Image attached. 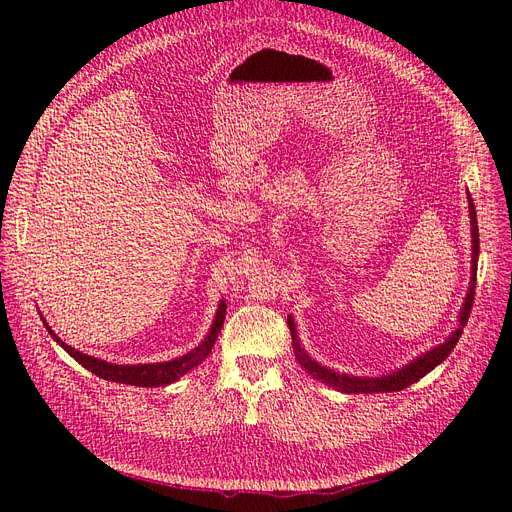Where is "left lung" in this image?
<instances>
[{"mask_svg": "<svg viewBox=\"0 0 512 512\" xmlns=\"http://www.w3.org/2000/svg\"><path fill=\"white\" fill-rule=\"evenodd\" d=\"M468 211H470V235H472V267H470V286H468V294L466 299H463V305L459 309V316H457V327L455 331L448 335L442 344L433 346L429 350H425L421 356H416L408 365L399 367L391 374H384V376H352V374H339V371L331 369V367H324L318 361H314L312 356L305 352V348L301 346V339H299V331H297V324H294V318L288 316V329L292 335V346H294V356H297L299 365L307 371V374H312L316 380L324 382L327 386L335 391H342V393H395L406 389V386L414 384L416 380H421L423 376H427L431 369H436L448 354L453 352V348L457 346L459 337L463 333V327L468 324L470 312H472V303H474V288H476V267H478V222H476V209L472 198L468 194Z\"/></svg>", "mask_w": 512, "mask_h": 512, "instance_id": "obj_1", "label": "left lung"}]
</instances>
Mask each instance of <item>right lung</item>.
<instances>
[{
  "label": "right lung",
  "instance_id": "obj_1",
  "mask_svg": "<svg viewBox=\"0 0 512 512\" xmlns=\"http://www.w3.org/2000/svg\"><path fill=\"white\" fill-rule=\"evenodd\" d=\"M46 331L51 333V337L55 342L64 348L74 361H79L85 369H89L91 374H96L108 382H119V384H132V386H166V384H173L175 380H179L181 376L188 374L190 369L198 367L203 363L211 348L215 346V339H218L220 331H222V324L226 318V301L220 299L218 309H215V316L211 322V329L205 335L203 342H200L196 348H192L190 352H185L177 359H170V361H162V363H138V365H117V363H108L98 359V356H89L81 350H76L72 346H68L66 342H61V339L53 333V329L49 327V322L44 320V316H40Z\"/></svg>",
  "mask_w": 512,
  "mask_h": 512
}]
</instances>
